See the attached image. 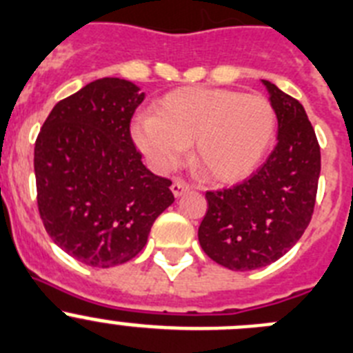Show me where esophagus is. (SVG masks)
Masks as SVG:
<instances>
[{"instance_id": "obj_1", "label": "esophagus", "mask_w": 353, "mask_h": 353, "mask_svg": "<svg viewBox=\"0 0 353 353\" xmlns=\"http://www.w3.org/2000/svg\"><path fill=\"white\" fill-rule=\"evenodd\" d=\"M170 190H172L174 196H181L183 193H186L188 190H190V184L184 183L183 179H176L172 183V186H170Z\"/></svg>"}]
</instances>
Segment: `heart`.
Listing matches in <instances>:
<instances>
[{"label": "heart", "instance_id": "obj_1", "mask_svg": "<svg viewBox=\"0 0 353 353\" xmlns=\"http://www.w3.org/2000/svg\"><path fill=\"white\" fill-rule=\"evenodd\" d=\"M275 111L258 94L186 87L157 102L132 139L157 172H169L192 144L193 165L210 181L236 183L254 172L272 144Z\"/></svg>", "mask_w": 353, "mask_h": 353}]
</instances>
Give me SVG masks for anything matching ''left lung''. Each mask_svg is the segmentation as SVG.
I'll list each match as a JSON object with an SVG mask.
<instances>
[{
	"mask_svg": "<svg viewBox=\"0 0 353 353\" xmlns=\"http://www.w3.org/2000/svg\"><path fill=\"white\" fill-rule=\"evenodd\" d=\"M276 114V146L249 179L223 192H207L199 228L203 252L235 272L281 259L301 239L314 214L321 148L305 108L263 80Z\"/></svg>",
	"mask_w": 353,
	"mask_h": 353,
	"instance_id": "left-lung-1",
	"label": "left lung"
}]
</instances>
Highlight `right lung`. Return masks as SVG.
I'll use <instances>...</instances> for the list:
<instances>
[{
	"instance_id": "obj_1",
	"label": "right lung",
	"mask_w": 353,
	"mask_h": 353,
	"mask_svg": "<svg viewBox=\"0 0 353 353\" xmlns=\"http://www.w3.org/2000/svg\"><path fill=\"white\" fill-rule=\"evenodd\" d=\"M144 99L132 81L101 78L62 99L34 146L38 209L50 239L74 259L111 268L136 258L174 195L141 161L130 118Z\"/></svg>"
}]
</instances>
